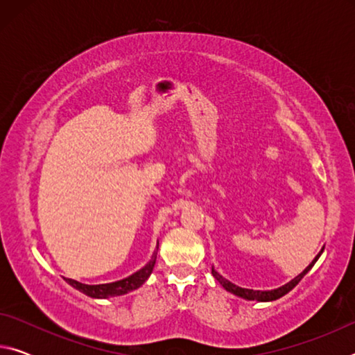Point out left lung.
Masks as SVG:
<instances>
[{"mask_svg":"<svg viewBox=\"0 0 355 355\" xmlns=\"http://www.w3.org/2000/svg\"><path fill=\"white\" fill-rule=\"evenodd\" d=\"M322 250L324 249H321V252L320 254H318L316 257H315V260L311 261L307 268L304 269L302 272H300L297 277H294L291 282H288L286 285H284V286H280V288H277V290H271V291H260V290H249V288H241V286H238V285H235V284H232L230 280H227V279H224L222 277V275L216 271L214 268H211V274H213V277L219 282V284L225 288V290L228 291V293H232V294H235V296H238V297H243V299H248V300H258V302H271V300H275V299H280L282 296H285L286 293H290L294 286H296L300 280L304 279V275L307 274L311 268L315 266V263L318 261V258L321 257V254H322Z\"/></svg>","mask_w":355,"mask_h":355,"instance_id":"8db88e82","label":"left lung"}]
</instances>
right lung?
<instances>
[{"label":"right lung","mask_w":355,"mask_h":355,"mask_svg":"<svg viewBox=\"0 0 355 355\" xmlns=\"http://www.w3.org/2000/svg\"><path fill=\"white\" fill-rule=\"evenodd\" d=\"M156 263V250L153 252L152 260H150L146 266L139 271L128 275L127 279L112 282V284H101V285H86L81 284V282H76L73 279H65L69 285H71L73 288H76L78 291H81L86 294L89 297H95V299H106L110 296H122V294H127L133 290H137V288L144 285L150 274H152L153 268Z\"/></svg>","instance_id":"1"}]
</instances>
